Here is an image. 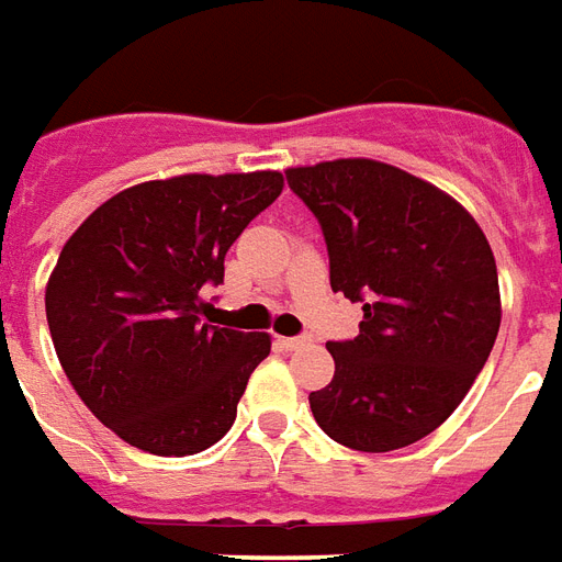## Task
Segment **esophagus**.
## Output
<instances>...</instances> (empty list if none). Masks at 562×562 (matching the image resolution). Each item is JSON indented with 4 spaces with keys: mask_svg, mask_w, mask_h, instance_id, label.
<instances>
[{
    "mask_svg": "<svg viewBox=\"0 0 562 562\" xmlns=\"http://www.w3.org/2000/svg\"><path fill=\"white\" fill-rule=\"evenodd\" d=\"M307 344H311V337H307V335L284 337V340H281V346H284V349H302V346H307Z\"/></svg>",
    "mask_w": 562,
    "mask_h": 562,
    "instance_id": "obj_1",
    "label": "esophagus"
}]
</instances>
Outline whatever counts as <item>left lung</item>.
Listing matches in <instances>:
<instances>
[{
    "mask_svg": "<svg viewBox=\"0 0 562 562\" xmlns=\"http://www.w3.org/2000/svg\"><path fill=\"white\" fill-rule=\"evenodd\" d=\"M316 216L335 293L361 302L352 340H328L335 379L311 412L337 445L387 453L457 412L501 328L495 255L465 206L376 159L290 168Z\"/></svg>",
    "mask_w": 562,
    "mask_h": 562,
    "instance_id": "1",
    "label": "left lung"
}]
</instances>
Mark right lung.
<instances>
[{
    "label": "right lung",
    "instance_id": "obj_1",
    "mask_svg": "<svg viewBox=\"0 0 562 562\" xmlns=\"http://www.w3.org/2000/svg\"><path fill=\"white\" fill-rule=\"evenodd\" d=\"M281 189L278 171L150 180L65 243L46 284L49 335L76 394L126 445L192 457L234 426L269 335L204 323V290Z\"/></svg>",
    "mask_w": 562,
    "mask_h": 562
}]
</instances>
